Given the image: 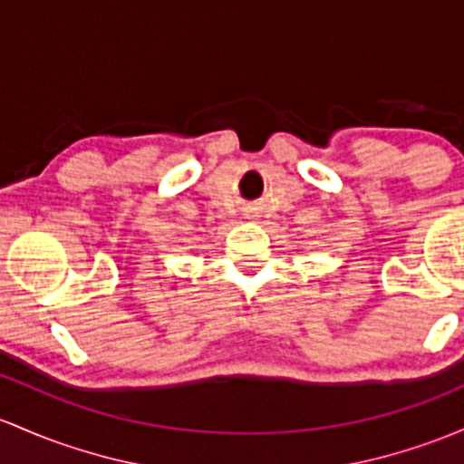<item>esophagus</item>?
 Wrapping results in <instances>:
<instances>
[{"label": "esophagus", "instance_id": "esophagus-1", "mask_svg": "<svg viewBox=\"0 0 464 464\" xmlns=\"http://www.w3.org/2000/svg\"><path fill=\"white\" fill-rule=\"evenodd\" d=\"M246 218L256 220V218H259V211H257V208H251V211H246Z\"/></svg>", "mask_w": 464, "mask_h": 464}]
</instances>
